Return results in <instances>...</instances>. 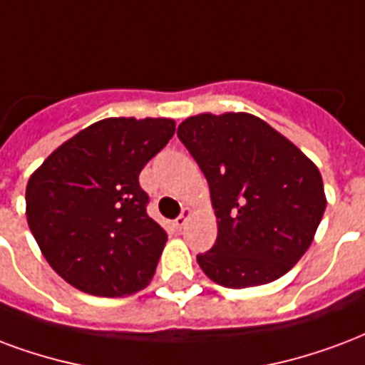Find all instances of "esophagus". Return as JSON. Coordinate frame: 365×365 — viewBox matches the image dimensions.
Returning a JSON list of instances; mask_svg holds the SVG:
<instances>
[{"label": "esophagus", "mask_w": 365, "mask_h": 365, "mask_svg": "<svg viewBox=\"0 0 365 365\" xmlns=\"http://www.w3.org/2000/svg\"><path fill=\"white\" fill-rule=\"evenodd\" d=\"M190 217H191V209H183L182 215L174 220L175 228H178V230H182L183 226L187 224V220H190Z\"/></svg>", "instance_id": "obj_1"}]
</instances>
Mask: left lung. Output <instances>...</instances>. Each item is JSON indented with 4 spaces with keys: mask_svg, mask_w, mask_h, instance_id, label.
I'll list each match as a JSON object with an SVG mask.
<instances>
[{
    "mask_svg": "<svg viewBox=\"0 0 365 365\" xmlns=\"http://www.w3.org/2000/svg\"><path fill=\"white\" fill-rule=\"evenodd\" d=\"M178 137L207 178L218 236L197 263L226 288L269 284L312 245L327 199L317 166L257 115H191Z\"/></svg>",
    "mask_w": 365,
    "mask_h": 365,
    "instance_id": "left-lung-1",
    "label": "left lung"
}]
</instances>
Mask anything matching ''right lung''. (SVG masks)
<instances>
[{
	"label": "right lung",
	"instance_id": "add662e5",
	"mask_svg": "<svg viewBox=\"0 0 365 365\" xmlns=\"http://www.w3.org/2000/svg\"><path fill=\"white\" fill-rule=\"evenodd\" d=\"M175 131L166 118H108L66 141L26 183V222L77 290L121 298L150 282L166 232L147 215L139 174Z\"/></svg>",
	"mask_w": 365,
	"mask_h": 365
}]
</instances>
